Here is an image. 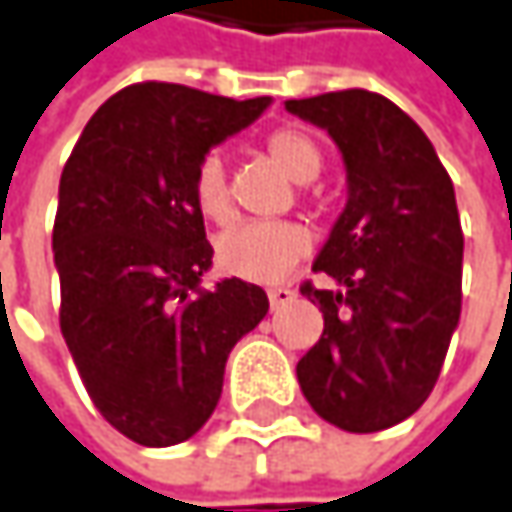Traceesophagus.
<instances>
[{"label": "esophagus", "instance_id": "obj_1", "mask_svg": "<svg viewBox=\"0 0 512 512\" xmlns=\"http://www.w3.org/2000/svg\"><path fill=\"white\" fill-rule=\"evenodd\" d=\"M293 299H296V293H293L290 287H269V304H272V310L290 304Z\"/></svg>", "mask_w": 512, "mask_h": 512}]
</instances>
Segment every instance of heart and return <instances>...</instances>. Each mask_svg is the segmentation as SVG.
Masks as SVG:
<instances>
[{"mask_svg":"<svg viewBox=\"0 0 512 512\" xmlns=\"http://www.w3.org/2000/svg\"><path fill=\"white\" fill-rule=\"evenodd\" d=\"M266 155L296 184H310L322 172V152L313 137L299 128H278L266 137ZM193 202L210 222H228L234 216V196L228 169L219 152H205L193 172ZM310 249V234L299 222L249 219L237 222L216 240V266L234 278L269 284L284 278Z\"/></svg>","mask_w":512,"mask_h":512,"instance_id":"b5f03b06","label":"heart"}]
</instances>
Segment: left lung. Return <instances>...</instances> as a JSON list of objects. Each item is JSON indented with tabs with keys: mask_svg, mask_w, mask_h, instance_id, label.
<instances>
[{
	"mask_svg": "<svg viewBox=\"0 0 512 512\" xmlns=\"http://www.w3.org/2000/svg\"><path fill=\"white\" fill-rule=\"evenodd\" d=\"M287 111L325 128L343 152L349 202L302 296L325 328L296 366L310 407L351 434L393 428L440 378L463 299V228L454 184L425 131L369 90L290 99Z\"/></svg>",
	"mask_w": 512,
	"mask_h": 512,
	"instance_id": "1",
	"label": "left lung"
}]
</instances>
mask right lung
I'll return each mask as SVG.
<instances>
[{"label":"right lung","instance_id":"obj_1","mask_svg":"<svg viewBox=\"0 0 512 512\" xmlns=\"http://www.w3.org/2000/svg\"><path fill=\"white\" fill-rule=\"evenodd\" d=\"M269 102L128 84L90 117L61 172V334L99 413L140 445L190 440L208 422L228 354L269 310L240 278L199 287L213 249L193 202L199 158Z\"/></svg>","mask_w":512,"mask_h":512}]
</instances>
